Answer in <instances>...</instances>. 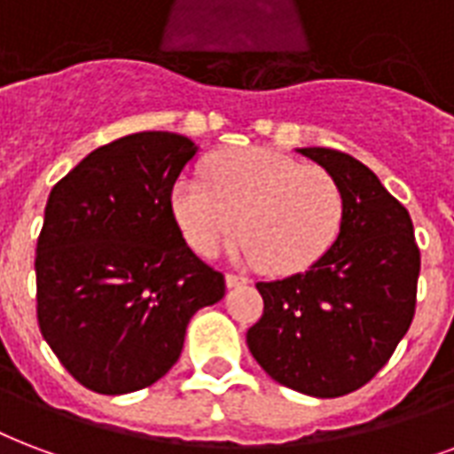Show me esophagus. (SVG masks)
I'll list each match as a JSON object with an SVG mask.
<instances>
[{"mask_svg": "<svg viewBox=\"0 0 454 454\" xmlns=\"http://www.w3.org/2000/svg\"><path fill=\"white\" fill-rule=\"evenodd\" d=\"M248 279L244 278V275H227V278H224V285H227V287H241V285H247Z\"/></svg>", "mask_w": 454, "mask_h": 454, "instance_id": "obj_1", "label": "esophagus"}]
</instances>
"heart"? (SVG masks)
<instances>
[{"instance_id":"1","label":"heart","mask_w":454,"mask_h":454,"mask_svg":"<svg viewBox=\"0 0 454 454\" xmlns=\"http://www.w3.org/2000/svg\"><path fill=\"white\" fill-rule=\"evenodd\" d=\"M169 206L184 239L213 255L234 237V254L272 275L316 263L342 224V191L323 167L270 148H224L206 162V179L182 176Z\"/></svg>"}]
</instances>
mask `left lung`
<instances>
[{
	"mask_svg": "<svg viewBox=\"0 0 454 454\" xmlns=\"http://www.w3.org/2000/svg\"><path fill=\"white\" fill-rule=\"evenodd\" d=\"M335 176L344 210L337 239L306 272L258 282L263 316L247 333L261 369L296 393L359 390L407 335L421 258L407 207L369 167L333 148H296Z\"/></svg>",
	"mask_w": 454,
	"mask_h": 454,
	"instance_id": "8db88e82",
	"label": "left lung"
}]
</instances>
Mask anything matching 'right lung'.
Returning a JSON list of instances; mask_svg holds the SVG:
<instances>
[{"mask_svg": "<svg viewBox=\"0 0 454 454\" xmlns=\"http://www.w3.org/2000/svg\"><path fill=\"white\" fill-rule=\"evenodd\" d=\"M199 145L143 131L85 155L50 193L37 239V323L88 390L148 387L179 359L186 325L224 296L193 254L169 193Z\"/></svg>", "mask_w": 454, "mask_h": 454, "instance_id": "1", "label": "right lung"}]
</instances>
